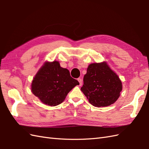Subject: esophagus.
<instances>
[{"mask_svg":"<svg viewBox=\"0 0 149 149\" xmlns=\"http://www.w3.org/2000/svg\"><path fill=\"white\" fill-rule=\"evenodd\" d=\"M77 80H78L79 82V86H81L82 85V80L80 79V78H79V79H77Z\"/></svg>","mask_w":149,"mask_h":149,"instance_id":"obj_1","label":"esophagus"}]
</instances>
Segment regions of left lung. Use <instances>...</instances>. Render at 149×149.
Masks as SVG:
<instances>
[{
	"label": "left lung",
	"instance_id": "obj_1",
	"mask_svg": "<svg viewBox=\"0 0 149 149\" xmlns=\"http://www.w3.org/2000/svg\"><path fill=\"white\" fill-rule=\"evenodd\" d=\"M80 89L94 107H107L120 97L122 84L107 62L93 63L88 66Z\"/></svg>",
	"mask_w": 149,
	"mask_h": 149
}]
</instances>
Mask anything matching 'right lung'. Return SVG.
I'll return each mask as SVG.
<instances>
[{
  "label": "right lung",
  "mask_w": 149,
  "mask_h": 149,
  "mask_svg": "<svg viewBox=\"0 0 149 149\" xmlns=\"http://www.w3.org/2000/svg\"><path fill=\"white\" fill-rule=\"evenodd\" d=\"M77 85L79 82L58 61H47L33 77L31 91L43 104L56 106L63 102L68 93Z\"/></svg>",
  "instance_id": "right-lung-1"
}]
</instances>
